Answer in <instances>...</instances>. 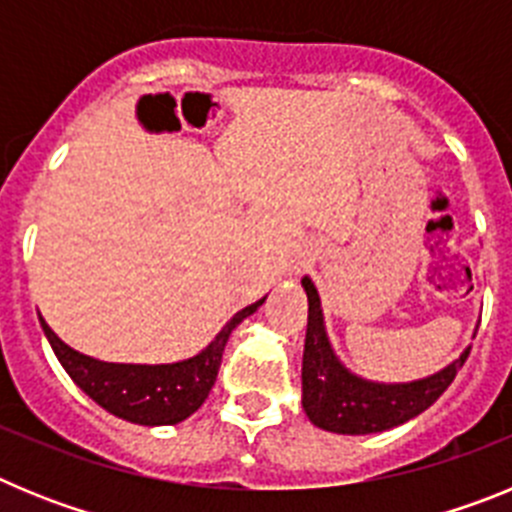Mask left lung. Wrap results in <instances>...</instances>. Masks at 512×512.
I'll return each instance as SVG.
<instances>
[{
  "mask_svg": "<svg viewBox=\"0 0 512 512\" xmlns=\"http://www.w3.org/2000/svg\"><path fill=\"white\" fill-rule=\"evenodd\" d=\"M307 292L305 356H302V408L312 423L330 433L364 436L390 431L395 425L428 410L459 374L469 356V348L454 364L433 377L410 384H374L354 377L336 359L323 328L318 289L310 279H302Z\"/></svg>",
  "mask_w": 512,
  "mask_h": 512,
  "instance_id": "left-lung-1",
  "label": "left lung"
}]
</instances>
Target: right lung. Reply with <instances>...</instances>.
I'll return each mask as SVG.
<instances>
[{
	"instance_id": "add662e5",
	"label": "right lung",
	"mask_w": 512,
	"mask_h": 512,
	"mask_svg": "<svg viewBox=\"0 0 512 512\" xmlns=\"http://www.w3.org/2000/svg\"><path fill=\"white\" fill-rule=\"evenodd\" d=\"M264 305V300L253 302L235 312L230 323L215 336V341L187 361L176 364H107L92 356H84L48 328L43 318L45 338L51 341L53 354L58 356L61 366L69 372V377L87 392L99 408L117 415L122 420L140 425H174L202 408V402L210 395L212 384L217 379V369L223 361L225 343L230 333L243 318L256 312Z\"/></svg>"
}]
</instances>
